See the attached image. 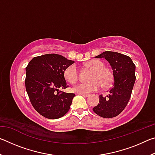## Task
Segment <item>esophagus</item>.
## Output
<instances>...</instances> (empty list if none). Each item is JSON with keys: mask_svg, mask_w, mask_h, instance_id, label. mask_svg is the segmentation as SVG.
Returning <instances> with one entry per match:
<instances>
[{"mask_svg": "<svg viewBox=\"0 0 155 155\" xmlns=\"http://www.w3.org/2000/svg\"><path fill=\"white\" fill-rule=\"evenodd\" d=\"M81 94V95H82V96H84V97H87V96H89V94Z\"/></svg>", "mask_w": 155, "mask_h": 155, "instance_id": "obj_1", "label": "esophagus"}]
</instances>
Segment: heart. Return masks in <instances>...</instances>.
I'll return each instance as SVG.
<instances>
[{
  "instance_id": "1",
  "label": "heart",
  "mask_w": 155,
  "mask_h": 155,
  "mask_svg": "<svg viewBox=\"0 0 155 155\" xmlns=\"http://www.w3.org/2000/svg\"><path fill=\"white\" fill-rule=\"evenodd\" d=\"M85 66L93 70L90 82H82L77 84L73 87V91L78 94H89L98 90L101 86L106 87L111 82L112 76L111 72L104 68L102 61L97 59H92L85 63ZM64 78L68 83L74 84L78 79L77 68L75 65H70L65 70Z\"/></svg>"
}]
</instances>
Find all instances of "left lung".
<instances>
[{"mask_svg":"<svg viewBox=\"0 0 155 155\" xmlns=\"http://www.w3.org/2000/svg\"><path fill=\"white\" fill-rule=\"evenodd\" d=\"M95 58H104L111 65L113 86L106 96H99V103L94 112L104 118L118 115L129 101L135 81V65L130 57L116 52L105 51Z\"/></svg>","mask_w":155,"mask_h":155,"instance_id":"1","label":"left lung"}]
</instances>
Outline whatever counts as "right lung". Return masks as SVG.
I'll return each instance as SVG.
<instances>
[{"label":"right lung","mask_w":155,"mask_h":155,"mask_svg":"<svg viewBox=\"0 0 155 155\" xmlns=\"http://www.w3.org/2000/svg\"><path fill=\"white\" fill-rule=\"evenodd\" d=\"M74 63L57 54L35 57L26 68V90L37 111L44 117L57 119L69 111L73 93H65L59 89L68 86L64 73Z\"/></svg>","instance_id":"right-lung-1"}]
</instances>
